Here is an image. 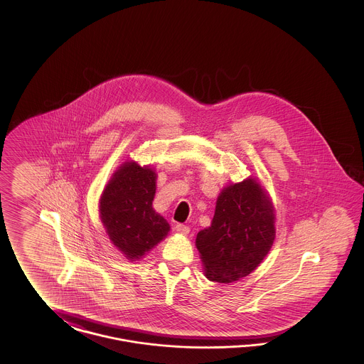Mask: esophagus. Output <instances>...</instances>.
<instances>
[{
  "label": "esophagus",
  "instance_id": "34e87169",
  "mask_svg": "<svg viewBox=\"0 0 364 364\" xmlns=\"http://www.w3.org/2000/svg\"><path fill=\"white\" fill-rule=\"evenodd\" d=\"M174 229H176V232H177V233H180V235H186V236L190 233L191 230L190 226L183 225V224H177Z\"/></svg>",
  "mask_w": 364,
  "mask_h": 364
}]
</instances>
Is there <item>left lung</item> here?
<instances>
[{
	"label": "left lung",
	"instance_id": "left-lung-1",
	"mask_svg": "<svg viewBox=\"0 0 364 364\" xmlns=\"http://www.w3.org/2000/svg\"><path fill=\"white\" fill-rule=\"evenodd\" d=\"M274 218L273 203L255 178L221 191L211 225L196 236L206 277L226 284L251 274L273 245Z\"/></svg>",
	"mask_w": 364,
	"mask_h": 364
}]
</instances>
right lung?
Returning <instances> with one entry per match:
<instances>
[{"instance_id": "1", "label": "right lung", "mask_w": 364, "mask_h": 364, "mask_svg": "<svg viewBox=\"0 0 364 364\" xmlns=\"http://www.w3.org/2000/svg\"><path fill=\"white\" fill-rule=\"evenodd\" d=\"M156 173L135 161L124 162L113 173L100 199V214L109 239L131 262L161 242L171 226L156 213Z\"/></svg>"}]
</instances>
